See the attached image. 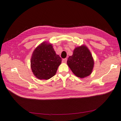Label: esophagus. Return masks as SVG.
Wrapping results in <instances>:
<instances>
[{
  "mask_svg": "<svg viewBox=\"0 0 121 121\" xmlns=\"http://www.w3.org/2000/svg\"><path fill=\"white\" fill-rule=\"evenodd\" d=\"M67 61V58H64V59H63V60H62V62L64 63H65Z\"/></svg>",
  "mask_w": 121,
  "mask_h": 121,
  "instance_id": "34e87169",
  "label": "esophagus"
}]
</instances>
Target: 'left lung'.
<instances>
[{"mask_svg": "<svg viewBox=\"0 0 121 121\" xmlns=\"http://www.w3.org/2000/svg\"><path fill=\"white\" fill-rule=\"evenodd\" d=\"M67 64L74 75L84 78L92 73L94 62L88 48L82 45L76 47L73 50V55L68 58Z\"/></svg>", "mask_w": 121, "mask_h": 121, "instance_id": "8db88e82", "label": "left lung"}]
</instances>
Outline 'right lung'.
<instances>
[{
	"mask_svg": "<svg viewBox=\"0 0 121 121\" xmlns=\"http://www.w3.org/2000/svg\"><path fill=\"white\" fill-rule=\"evenodd\" d=\"M61 58L56 54L52 44L43 42L33 52L31 68L34 75L39 80H48L56 75L61 64Z\"/></svg>",
	"mask_w": 121,
	"mask_h": 121,
	"instance_id": "add662e5",
	"label": "right lung"
}]
</instances>
